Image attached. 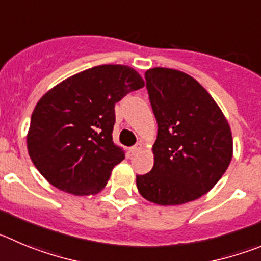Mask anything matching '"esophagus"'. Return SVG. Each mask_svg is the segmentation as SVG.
Here are the masks:
<instances>
[{"mask_svg":"<svg viewBox=\"0 0 261 261\" xmlns=\"http://www.w3.org/2000/svg\"><path fill=\"white\" fill-rule=\"evenodd\" d=\"M143 149H144V147H143L142 143H138V144L134 145V147L131 148V152H133V154H136V153L142 152Z\"/></svg>","mask_w":261,"mask_h":261,"instance_id":"1","label":"esophagus"}]
</instances>
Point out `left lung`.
Masks as SVG:
<instances>
[{
    "instance_id": "1",
    "label": "left lung",
    "mask_w": 261,
    "mask_h": 261,
    "mask_svg": "<svg viewBox=\"0 0 261 261\" xmlns=\"http://www.w3.org/2000/svg\"><path fill=\"white\" fill-rule=\"evenodd\" d=\"M145 80L158 133L153 169L136 175L139 193L162 206L194 201L215 187L232 161L228 119L206 89L181 70L152 68Z\"/></svg>"
}]
</instances>
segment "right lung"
<instances>
[{"instance_id":"1","label":"right lung","mask_w":261,"mask_h":261,"mask_svg":"<svg viewBox=\"0 0 261 261\" xmlns=\"http://www.w3.org/2000/svg\"><path fill=\"white\" fill-rule=\"evenodd\" d=\"M143 86L134 68L104 64L70 75L41 97L27 148L51 186L74 196L103 191L113 167L125 158L112 136L114 104Z\"/></svg>"}]
</instances>
